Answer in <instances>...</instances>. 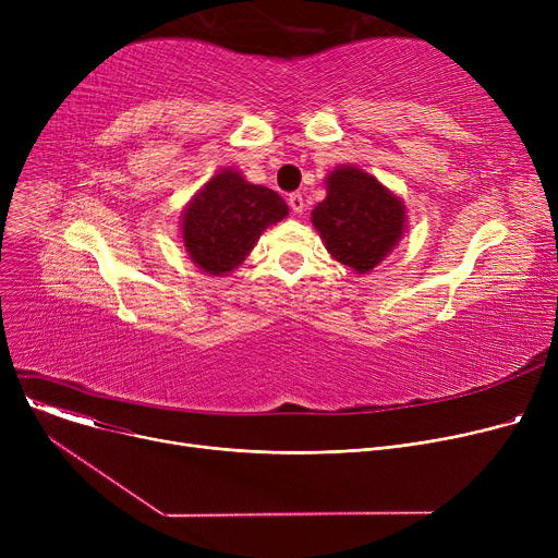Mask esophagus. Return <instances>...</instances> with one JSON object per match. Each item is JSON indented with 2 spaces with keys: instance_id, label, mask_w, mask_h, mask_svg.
<instances>
[{
  "instance_id": "obj_1",
  "label": "esophagus",
  "mask_w": 558,
  "mask_h": 558,
  "mask_svg": "<svg viewBox=\"0 0 558 558\" xmlns=\"http://www.w3.org/2000/svg\"><path fill=\"white\" fill-rule=\"evenodd\" d=\"M289 208H291V213H296V215H301L303 210H305V201H303V194H299V192H294V194H289Z\"/></svg>"
}]
</instances>
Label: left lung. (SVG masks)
Masks as SVG:
<instances>
[{
	"label": "left lung",
	"mask_w": 558,
	"mask_h": 558,
	"mask_svg": "<svg viewBox=\"0 0 558 558\" xmlns=\"http://www.w3.org/2000/svg\"><path fill=\"white\" fill-rule=\"evenodd\" d=\"M312 226L337 262L371 274L407 232V208L373 173L339 165L326 175V198L312 210Z\"/></svg>",
	"instance_id": "obj_1"
}]
</instances>
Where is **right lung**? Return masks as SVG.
<instances>
[{"mask_svg": "<svg viewBox=\"0 0 558 558\" xmlns=\"http://www.w3.org/2000/svg\"><path fill=\"white\" fill-rule=\"evenodd\" d=\"M289 215L282 196L248 183L238 169H219L185 205L181 238L190 259L215 278L251 255L259 234Z\"/></svg>", "mask_w": 558, "mask_h": 558, "instance_id": "1", "label": "right lung"}]
</instances>
